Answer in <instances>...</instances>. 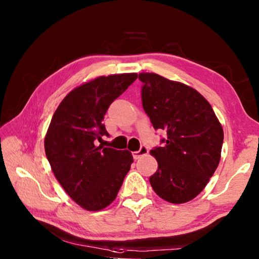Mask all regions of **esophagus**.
<instances>
[{
    "mask_svg": "<svg viewBox=\"0 0 259 259\" xmlns=\"http://www.w3.org/2000/svg\"><path fill=\"white\" fill-rule=\"evenodd\" d=\"M147 153H148V148L146 146H140L139 151L133 152V156L135 160H138V159H140V157L147 155Z\"/></svg>",
    "mask_w": 259,
    "mask_h": 259,
    "instance_id": "1",
    "label": "esophagus"
}]
</instances>
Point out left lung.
Returning a JSON list of instances; mask_svg holds the SVG:
<instances>
[{
	"label": "left lung",
	"mask_w": 259,
	"mask_h": 259,
	"mask_svg": "<svg viewBox=\"0 0 259 259\" xmlns=\"http://www.w3.org/2000/svg\"><path fill=\"white\" fill-rule=\"evenodd\" d=\"M143 108L154 129L164 130L150 177L153 190L170 203H185L203 191L221 160L224 133L211 105L184 83L140 73Z\"/></svg>",
	"instance_id": "left-lung-1"
}]
</instances>
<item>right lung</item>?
Masks as SVG:
<instances>
[{
  "label": "right lung",
  "instance_id": "obj_1",
  "mask_svg": "<svg viewBox=\"0 0 259 259\" xmlns=\"http://www.w3.org/2000/svg\"><path fill=\"white\" fill-rule=\"evenodd\" d=\"M137 78L136 73L99 76L73 89L52 116L45 150L57 181L83 209L98 211L115 200L134 162L131 153L96 145L108 133L104 116Z\"/></svg>",
  "mask_w": 259,
  "mask_h": 259
}]
</instances>
